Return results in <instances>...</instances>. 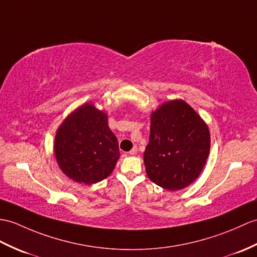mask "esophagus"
<instances>
[{
	"instance_id": "34e87169",
	"label": "esophagus",
	"mask_w": 257,
	"mask_h": 257,
	"mask_svg": "<svg viewBox=\"0 0 257 257\" xmlns=\"http://www.w3.org/2000/svg\"><path fill=\"white\" fill-rule=\"evenodd\" d=\"M137 151H138V149H137V147H134L133 149H131L129 154H131V156H136L137 154Z\"/></svg>"
}]
</instances>
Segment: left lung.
Instances as JSON below:
<instances>
[{
    "instance_id": "1",
    "label": "left lung",
    "mask_w": 257,
    "mask_h": 257,
    "mask_svg": "<svg viewBox=\"0 0 257 257\" xmlns=\"http://www.w3.org/2000/svg\"><path fill=\"white\" fill-rule=\"evenodd\" d=\"M209 150V129L184 100L169 101L152 112L143 160L154 184L169 190L187 187L204 169Z\"/></svg>"
}]
</instances>
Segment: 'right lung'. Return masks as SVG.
I'll return each mask as SVG.
<instances>
[{"mask_svg":"<svg viewBox=\"0 0 257 257\" xmlns=\"http://www.w3.org/2000/svg\"><path fill=\"white\" fill-rule=\"evenodd\" d=\"M55 156L64 174L77 183L91 185L108 176L120 153L105 112L92 104L73 111L57 131Z\"/></svg>","mask_w":257,"mask_h":257,"instance_id":"right-lung-1","label":"right lung"}]
</instances>
